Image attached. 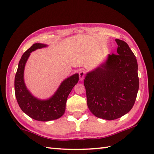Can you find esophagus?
<instances>
[{
	"instance_id": "34e87169",
	"label": "esophagus",
	"mask_w": 154,
	"mask_h": 154,
	"mask_svg": "<svg viewBox=\"0 0 154 154\" xmlns=\"http://www.w3.org/2000/svg\"><path fill=\"white\" fill-rule=\"evenodd\" d=\"M79 79L81 81L83 80L85 77V71H83V70L80 71L79 73Z\"/></svg>"
}]
</instances>
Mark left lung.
<instances>
[{
    "mask_svg": "<svg viewBox=\"0 0 154 154\" xmlns=\"http://www.w3.org/2000/svg\"><path fill=\"white\" fill-rule=\"evenodd\" d=\"M117 54L88 72L84 79L87 106L94 116L119 119L132 109L139 89L138 63L128 45L116 39Z\"/></svg>",
    "mask_w": 154,
    "mask_h": 154,
    "instance_id": "left-lung-1",
    "label": "left lung"
}]
</instances>
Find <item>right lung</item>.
<instances>
[{"mask_svg": "<svg viewBox=\"0 0 154 154\" xmlns=\"http://www.w3.org/2000/svg\"><path fill=\"white\" fill-rule=\"evenodd\" d=\"M47 46L36 43L24 52L19 61L14 79L15 95L21 110L32 119L43 122L56 120L63 115L67 97L79 81V74L71 75L63 81L54 95L46 100L39 99L32 95L24 83L25 65L32 51Z\"/></svg>", "mask_w": 154, "mask_h": 154, "instance_id": "1", "label": "right lung"}]
</instances>
